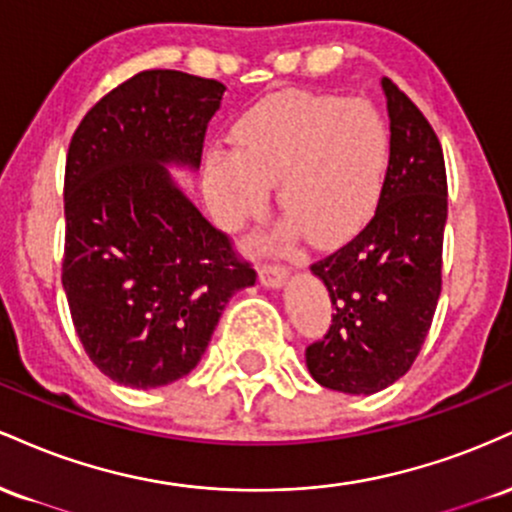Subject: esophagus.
<instances>
[{"label":"esophagus","instance_id":"esophagus-1","mask_svg":"<svg viewBox=\"0 0 512 512\" xmlns=\"http://www.w3.org/2000/svg\"><path fill=\"white\" fill-rule=\"evenodd\" d=\"M289 276V269L284 264H260V281L269 289H279Z\"/></svg>","mask_w":512,"mask_h":512}]
</instances>
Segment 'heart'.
Returning a JSON list of instances; mask_svg holds the SVG:
<instances>
[{
  "instance_id": "b5f03b06",
  "label": "heart",
  "mask_w": 512,
  "mask_h": 512,
  "mask_svg": "<svg viewBox=\"0 0 512 512\" xmlns=\"http://www.w3.org/2000/svg\"><path fill=\"white\" fill-rule=\"evenodd\" d=\"M238 154L204 158L216 219L236 226L257 214L276 182L279 207L315 243L368 221L390 166V129L375 105L344 96H286L260 105L233 132Z\"/></svg>"
}]
</instances>
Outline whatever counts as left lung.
Returning a JSON list of instances; mask_svg holds the SVG:
<instances>
[{"label": "left lung", "mask_w": 512, "mask_h": 512, "mask_svg": "<svg viewBox=\"0 0 512 512\" xmlns=\"http://www.w3.org/2000/svg\"><path fill=\"white\" fill-rule=\"evenodd\" d=\"M390 166L378 209L349 243L310 264L330 291L332 325L305 349L327 390L373 395L419 356L443 284L448 178L443 149L404 91L383 79Z\"/></svg>", "instance_id": "obj_1"}]
</instances>
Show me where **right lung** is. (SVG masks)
Instances as JSON below:
<instances>
[{
    "label": "right lung",
    "mask_w": 512,
    "mask_h": 512,
    "mask_svg": "<svg viewBox=\"0 0 512 512\" xmlns=\"http://www.w3.org/2000/svg\"><path fill=\"white\" fill-rule=\"evenodd\" d=\"M226 86L175 69L134 74L76 127L64 170L62 286L93 366L137 390L185 378L250 262L180 192Z\"/></svg>",
    "instance_id": "1"
}]
</instances>
